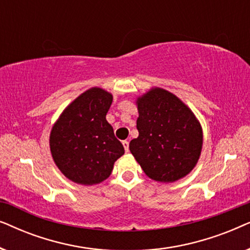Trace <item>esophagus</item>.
I'll use <instances>...</instances> for the list:
<instances>
[{"label": "esophagus", "mask_w": 250, "mask_h": 250, "mask_svg": "<svg viewBox=\"0 0 250 250\" xmlns=\"http://www.w3.org/2000/svg\"><path fill=\"white\" fill-rule=\"evenodd\" d=\"M123 146H124V149H125V151L126 152H128L129 151V149H128V146H129V142L128 141H123Z\"/></svg>", "instance_id": "obj_1"}]
</instances>
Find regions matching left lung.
Returning a JSON list of instances; mask_svg holds the SVG:
<instances>
[{
	"label": "left lung",
	"mask_w": 250,
	"mask_h": 250,
	"mask_svg": "<svg viewBox=\"0 0 250 250\" xmlns=\"http://www.w3.org/2000/svg\"><path fill=\"white\" fill-rule=\"evenodd\" d=\"M139 136L129 151L146 175L163 183L187 176L199 160L203 128L184 102L162 87H152L136 99Z\"/></svg>",
	"instance_id": "1"
}]
</instances>
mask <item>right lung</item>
I'll use <instances>...</instances> for the list:
<instances>
[{"label": "right lung", "instance_id": "obj_1", "mask_svg": "<svg viewBox=\"0 0 250 250\" xmlns=\"http://www.w3.org/2000/svg\"><path fill=\"white\" fill-rule=\"evenodd\" d=\"M111 104V93L91 87L70 102L53 124L51 155L68 180L82 186L104 182L124 155V146L105 119Z\"/></svg>", "mask_w": 250, "mask_h": 250}]
</instances>
